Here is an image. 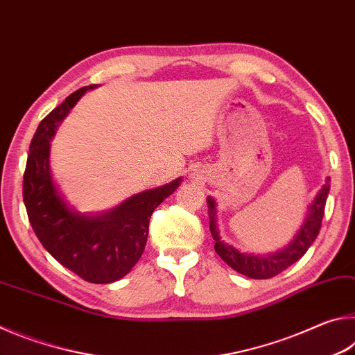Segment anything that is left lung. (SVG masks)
I'll return each mask as SVG.
<instances>
[{
  "label": "left lung",
  "mask_w": 355,
  "mask_h": 355,
  "mask_svg": "<svg viewBox=\"0 0 355 355\" xmlns=\"http://www.w3.org/2000/svg\"><path fill=\"white\" fill-rule=\"evenodd\" d=\"M330 184L329 178L327 183L322 186L321 191L318 192L315 200L311 202L309 207L307 218H305L304 224L300 225L299 232L296 233L293 241L280 249L275 254L269 255H250V254H241L233 245L224 243L219 236V228L216 224V202L213 197H208V214H209V232L214 239V250L222 260H224L228 266L235 269L236 272L248 275L250 279H271L274 275L285 271L288 266L296 263L299 258H302L305 252L318 236L321 228L324 208H326V200L329 194Z\"/></svg>",
  "instance_id": "1"
}]
</instances>
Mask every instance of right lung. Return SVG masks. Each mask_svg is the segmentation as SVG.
Masks as SVG:
<instances>
[{"label": "right lung", "mask_w": 355, "mask_h": 355, "mask_svg": "<svg viewBox=\"0 0 355 355\" xmlns=\"http://www.w3.org/2000/svg\"><path fill=\"white\" fill-rule=\"evenodd\" d=\"M95 84L78 89L42 120L29 146L23 200L39 241L53 258L91 284H111L127 275L146 249L150 216L182 178L139 192L110 211L86 216L67 205L53 182L50 147L59 122Z\"/></svg>", "instance_id": "add662e5"}]
</instances>
